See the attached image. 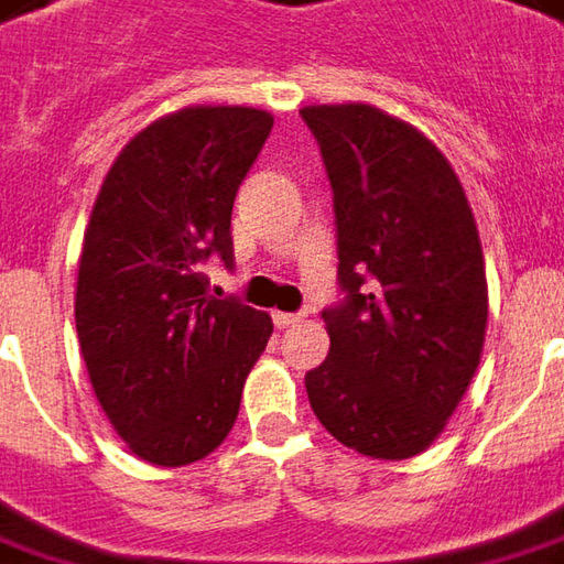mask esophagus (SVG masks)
Instances as JSON below:
<instances>
[{
  "label": "esophagus",
  "instance_id": "34e87169",
  "mask_svg": "<svg viewBox=\"0 0 564 564\" xmlns=\"http://www.w3.org/2000/svg\"><path fill=\"white\" fill-rule=\"evenodd\" d=\"M302 315H293V312H274V324L278 327H293V324H300Z\"/></svg>",
  "mask_w": 564,
  "mask_h": 564
}]
</instances>
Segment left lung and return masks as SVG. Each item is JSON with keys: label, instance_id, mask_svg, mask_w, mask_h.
<instances>
[{"label": "left lung", "instance_id": "1", "mask_svg": "<svg viewBox=\"0 0 564 564\" xmlns=\"http://www.w3.org/2000/svg\"><path fill=\"white\" fill-rule=\"evenodd\" d=\"M300 115L334 186L346 293L324 312L330 352L305 375L308 402L343 446L412 458L443 434L484 352L475 212L449 159L417 127L365 102Z\"/></svg>", "mask_w": 564, "mask_h": 564}]
</instances>
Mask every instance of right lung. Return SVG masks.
Wrapping results in <instances>:
<instances>
[{
    "instance_id": "right-lung-1",
    "label": "right lung",
    "mask_w": 564,
    "mask_h": 564,
    "mask_svg": "<svg viewBox=\"0 0 564 564\" xmlns=\"http://www.w3.org/2000/svg\"><path fill=\"white\" fill-rule=\"evenodd\" d=\"M274 118L189 106L143 127L108 167L89 215L74 321L89 383L127 449L162 468L215 453L274 330L212 300L203 262H234L230 212Z\"/></svg>"
}]
</instances>
